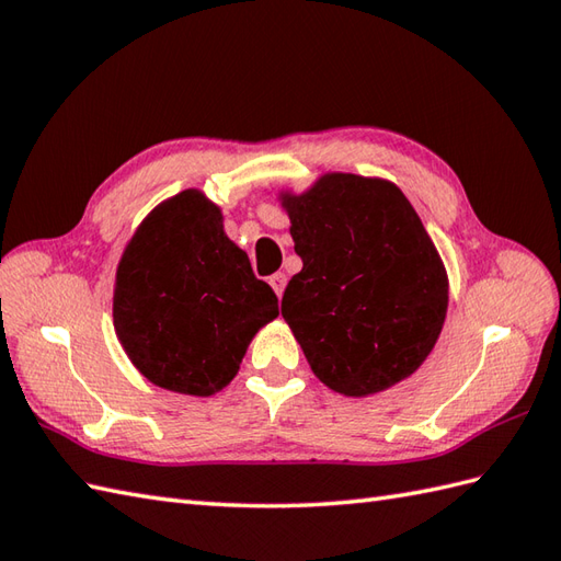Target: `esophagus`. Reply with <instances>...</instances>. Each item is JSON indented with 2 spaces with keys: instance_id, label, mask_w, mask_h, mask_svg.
I'll return each instance as SVG.
<instances>
[{
  "instance_id": "obj_1",
  "label": "esophagus",
  "mask_w": 561,
  "mask_h": 561,
  "mask_svg": "<svg viewBox=\"0 0 561 561\" xmlns=\"http://www.w3.org/2000/svg\"><path fill=\"white\" fill-rule=\"evenodd\" d=\"M270 286H272V289H275L277 296H282L284 294V286H286V275H284V272H275V275L270 277Z\"/></svg>"
}]
</instances>
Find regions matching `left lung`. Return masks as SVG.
Wrapping results in <instances>:
<instances>
[{"instance_id": "1", "label": "left lung", "mask_w": 561, "mask_h": 561, "mask_svg": "<svg viewBox=\"0 0 561 561\" xmlns=\"http://www.w3.org/2000/svg\"><path fill=\"white\" fill-rule=\"evenodd\" d=\"M294 251L282 316L332 392H387L433 354L449 306L447 267L407 195L389 179L320 174L282 188Z\"/></svg>"}]
</instances>
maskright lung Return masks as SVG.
I'll return each mask as SVG.
<instances>
[{
	"mask_svg": "<svg viewBox=\"0 0 561 561\" xmlns=\"http://www.w3.org/2000/svg\"><path fill=\"white\" fill-rule=\"evenodd\" d=\"M277 316L275 291L255 279L221 207L201 188L154 205L116 265V340L136 370L169 392H221Z\"/></svg>",
	"mask_w": 561,
	"mask_h": 561,
	"instance_id": "1",
	"label": "right lung"
}]
</instances>
